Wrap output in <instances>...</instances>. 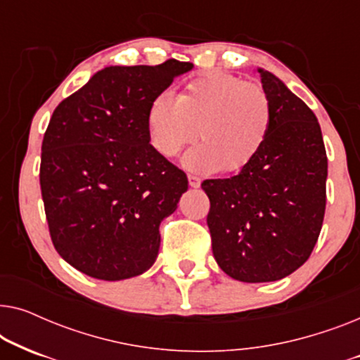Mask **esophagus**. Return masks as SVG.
I'll use <instances>...</instances> for the list:
<instances>
[{"mask_svg": "<svg viewBox=\"0 0 360 360\" xmlns=\"http://www.w3.org/2000/svg\"><path fill=\"white\" fill-rule=\"evenodd\" d=\"M188 185L191 186V188H198V186H200V179H198V176L188 175Z\"/></svg>", "mask_w": 360, "mask_h": 360, "instance_id": "34e87169", "label": "esophagus"}]
</instances>
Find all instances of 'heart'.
<instances>
[{
  "label": "heart",
  "mask_w": 360,
  "mask_h": 360,
  "mask_svg": "<svg viewBox=\"0 0 360 360\" xmlns=\"http://www.w3.org/2000/svg\"><path fill=\"white\" fill-rule=\"evenodd\" d=\"M147 139L157 154L174 159L195 139L200 144L181 157L195 175L239 174L267 144L272 129L269 95L255 83L224 72L190 80L176 98L160 93L146 111Z\"/></svg>",
  "instance_id": "1"
}]
</instances>
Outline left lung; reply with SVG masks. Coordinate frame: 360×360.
<instances>
[{
    "label": "left lung",
    "mask_w": 360,
    "mask_h": 360,
    "mask_svg": "<svg viewBox=\"0 0 360 360\" xmlns=\"http://www.w3.org/2000/svg\"><path fill=\"white\" fill-rule=\"evenodd\" d=\"M257 72L272 105L267 144L238 175L201 184L216 262L245 283L275 282L302 267L326 208L328 159L316 116L274 73Z\"/></svg>",
    "instance_id": "left-lung-1"
}]
</instances>
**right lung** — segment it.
Here are the masks:
<instances>
[{
  "label": "right lung",
  "instance_id": "1",
  "mask_svg": "<svg viewBox=\"0 0 360 360\" xmlns=\"http://www.w3.org/2000/svg\"><path fill=\"white\" fill-rule=\"evenodd\" d=\"M191 68L175 58L106 67L53 111L42 142V200L57 252L80 272L116 282L154 265L160 223L188 180L152 149L146 111Z\"/></svg>",
  "mask_w": 360,
  "mask_h": 360
}]
</instances>
